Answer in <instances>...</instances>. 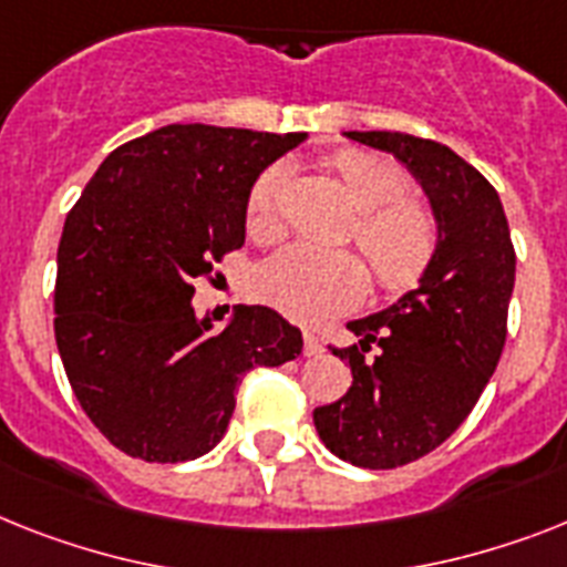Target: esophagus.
Returning a JSON list of instances; mask_svg holds the SVG:
<instances>
[{"label":"esophagus","mask_w":567,"mask_h":567,"mask_svg":"<svg viewBox=\"0 0 567 567\" xmlns=\"http://www.w3.org/2000/svg\"><path fill=\"white\" fill-rule=\"evenodd\" d=\"M321 350H324V344L316 333H303V357H318Z\"/></svg>","instance_id":"1"}]
</instances>
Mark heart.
<instances>
[{
    "mask_svg": "<svg viewBox=\"0 0 567 567\" xmlns=\"http://www.w3.org/2000/svg\"><path fill=\"white\" fill-rule=\"evenodd\" d=\"M327 165L359 210L353 237L379 287L385 292L414 287L437 251L441 228L434 210L417 196L405 194L409 176L394 162L362 150H341L327 158ZM280 167L257 176L246 205V228L255 240L280 237ZM364 287L368 269L353 251H327L307 243H295L269 257L255 278L260 301L307 324L357 307Z\"/></svg>",
    "mask_w": 567,
    "mask_h": 567,
    "instance_id": "b5f03b06",
    "label": "heart"
}]
</instances>
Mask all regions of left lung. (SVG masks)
Returning <instances> with one entry per match:
<instances>
[{
	"mask_svg": "<svg viewBox=\"0 0 567 567\" xmlns=\"http://www.w3.org/2000/svg\"><path fill=\"white\" fill-rule=\"evenodd\" d=\"M400 158L437 217V251L420 287L377 316L350 321L353 348H333L353 385L312 411L318 437L362 470L429 455L475 409L507 339L516 251L495 188L446 144L405 133H344ZM377 349L373 358L367 353Z\"/></svg>",
	"mask_w": 567,
	"mask_h": 567,
	"instance_id": "obj_1",
	"label": "left lung"
}]
</instances>
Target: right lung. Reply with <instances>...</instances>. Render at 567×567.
I'll return each instance as SVG.
<instances>
[{
  "label": "right lung",
  "instance_id": "add662e5",
  "mask_svg": "<svg viewBox=\"0 0 567 567\" xmlns=\"http://www.w3.org/2000/svg\"><path fill=\"white\" fill-rule=\"evenodd\" d=\"M307 133L167 124L121 144L69 210L54 339L74 396L124 455L182 463L223 441L251 368L301 353L269 307L196 318V278L246 240L251 185Z\"/></svg>",
  "mask_w": 567,
  "mask_h": 567
}]
</instances>
